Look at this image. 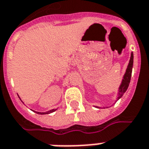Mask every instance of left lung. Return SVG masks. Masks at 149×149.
<instances>
[{
	"label": "left lung",
	"mask_w": 149,
	"mask_h": 149,
	"mask_svg": "<svg viewBox=\"0 0 149 149\" xmlns=\"http://www.w3.org/2000/svg\"><path fill=\"white\" fill-rule=\"evenodd\" d=\"M133 64H134V54L133 52H131V55H130V58L129 61L128 65L127 67L126 71H125V73L123 76L122 81H121V83L120 85L119 88H118V97L116 99V102H117L121 97L123 96V94L126 92L127 89L128 88L129 84L130 82V78H131V74H132V69H133ZM96 108H101L100 107H95ZM105 108V107H103ZM107 108V107H106Z\"/></svg>",
	"instance_id": "8db88e82"
}]
</instances>
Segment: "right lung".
I'll return each instance as SVG.
<instances>
[{
    "label": "right lung",
    "instance_id": "right-lung-1",
    "mask_svg": "<svg viewBox=\"0 0 149 149\" xmlns=\"http://www.w3.org/2000/svg\"><path fill=\"white\" fill-rule=\"evenodd\" d=\"M20 98V97H19ZM21 100V99H20ZM23 103V102H22ZM32 110V109H31ZM57 110V109H51V110H49V111H48V112H36V111H33V110H32V111H33V112H36V113H37V114H39V115H46V114H49V113H52V112H55V111H56Z\"/></svg>",
    "mask_w": 149,
    "mask_h": 149
}]
</instances>
